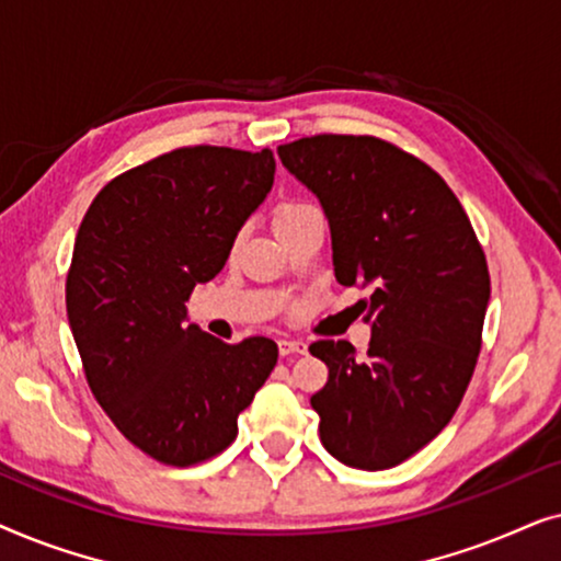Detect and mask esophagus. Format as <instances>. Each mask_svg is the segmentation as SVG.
<instances>
[{"mask_svg": "<svg viewBox=\"0 0 561 561\" xmlns=\"http://www.w3.org/2000/svg\"><path fill=\"white\" fill-rule=\"evenodd\" d=\"M278 352L283 357L288 355H304L306 352V344L301 340H280L278 342Z\"/></svg>", "mask_w": 561, "mask_h": 561, "instance_id": "1", "label": "esophagus"}]
</instances>
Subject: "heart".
Returning <instances> with one entry per match:
<instances>
[{
	"label": "heart",
	"mask_w": 561,
	"mask_h": 561,
	"mask_svg": "<svg viewBox=\"0 0 561 561\" xmlns=\"http://www.w3.org/2000/svg\"><path fill=\"white\" fill-rule=\"evenodd\" d=\"M317 211L313 206L309 204H301V202H288V204H280L278 209H275L273 214V227L275 229H283L288 225H294V221H298L301 217H306V214Z\"/></svg>",
	"instance_id": "heart-1"
}]
</instances>
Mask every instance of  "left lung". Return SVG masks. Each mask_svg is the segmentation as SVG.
Segmentation results:
<instances>
[{"label":"left lung","mask_w":561,"mask_h":561,"mask_svg":"<svg viewBox=\"0 0 561 561\" xmlns=\"http://www.w3.org/2000/svg\"><path fill=\"white\" fill-rule=\"evenodd\" d=\"M278 156L324 209L336 280L373 290L365 359L347 340L309 347L329 367L311 396L321 444L357 470H388L449 424L470 386L490 301L485 255L442 175L396 145L317 135Z\"/></svg>","instance_id":"1"}]
</instances>
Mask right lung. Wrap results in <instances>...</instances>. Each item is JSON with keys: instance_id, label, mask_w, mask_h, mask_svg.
I'll return each instance as SVG.
<instances>
[{"instance_id": "right-lung-1", "label": "right lung", "mask_w": 561, "mask_h": 561, "mask_svg": "<svg viewBox=\"0 0 561 561\" xmlns=\"http://www.w3.org/2000/svg\"><path fill=\"white\" fill-rule=\"evenodd\" d=\"M273 175L271 150L179 148L106 183L76 234L66 311L89 388L158 462L188 467L227 449L278 363L267 336L225 344L186 309Z\"/></svg>"}]
</instances>
